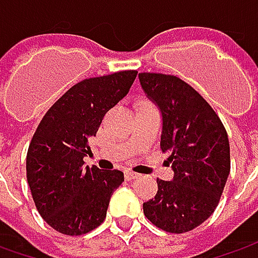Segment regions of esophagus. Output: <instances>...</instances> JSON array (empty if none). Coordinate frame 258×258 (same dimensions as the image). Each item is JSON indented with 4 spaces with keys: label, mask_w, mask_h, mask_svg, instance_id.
<instances>
[{
    "label": "esophagus",
    "mask_w": 258,
    "mask_h": 258,
    "mask_svg": "<svg viewBox=\"0 0 258 258\" xmlns=\"http://www.w3.org/2000/svg\"><path fill=\"white\" fill-rule=\"evenodd\" d=\"M139 176V173L134 172V171H126L124 172V178L127 179V181H132V179H136Z\"/></svg>",
    "instance_id": "obj_1"
}]
</instances>
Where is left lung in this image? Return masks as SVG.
I'll use <instances>...</instances> for the list:
<instances>
[{"label": "left lung", "instance_id": "8db88e82", "mask_svg": "<svg viewBox=\"0 0 258 258\" xmlns=\"http://www.w3.org/2000/svg\"><path fill=\"white\" fill-rule=\"evenodd\" d=\"M146 97L162 116L161 149L169 154L172 181L158 179L146 218L168 233L191 231L211 217L230 175L225 127L201 94L176 76L139 73Z\"/></svg>", "mask_w": 258, "mask_h": 258}]
</instances>
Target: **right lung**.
<instances>
[{
    "mask_svg": "<svg viewBox=\"0 0 258 258\" xmlns=\"http://www.w3.org/2000/svg\"><path fill=\"white\" fill-rule=\"evenodd\" d=\"M138 72L92 77L70 87L38 124L27 152V181L40 215L55 231L82 235L106 218L123 172L86 166L89 139L129 93Z\"/></svg>",
    "mask_w": 258,
    "mask_h": 258,
    "instance_id": "add662e5",
    "label": "right lung"
}]
</instances>
